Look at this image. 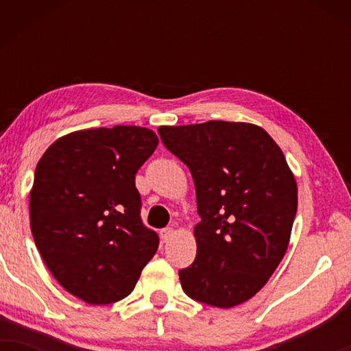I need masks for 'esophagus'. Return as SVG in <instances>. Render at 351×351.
<instances>
[{
	"label": "esophagus",
	"mask_w": 351,
	"mask_h": 351,
	"mask_svg": "<svg viewBox=\"0 0 351 351\" xmlns=\"http://www.w3.org/2000/svg\"><path fill=\"white\" fill-rule=\"evenodd\" d=\"M172 234H174V228H171V227H167V228H162L161 232H160L161 241H162V243H166L167 239H171Z\"/></svg>",
	"instance_id": "obj_1"
}]
</instances>
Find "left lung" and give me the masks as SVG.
I'll list each match as a JSON object with an SVG mask.
<instances>
[{
  "label": "left lung",
  "mask_w": 351,
  "mask_h": 351,
  "mask_svg": "<svg viewBox=\"0 0 351 351\" xmlns=\"http://www.w3.org/2000/svg\"><path fill=\"white\" fill-rule=\"evenodd\" d=\"M158 134L189 166L201 217L195 262L179 271L182 289L219 308L243 304L265 286L289 244L297 185L286 158L247 123L161 126Z\"/></svg>",
  "instance_id": "1"
}]
</instances>
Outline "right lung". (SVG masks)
Wrapping results in <instances>:
<instances>
[{
  "label": "right lung",
  "mask_w": 351,
  "mask_h": 351,
  "mask_svg": "<svg viewBox=\"0 0 351 351\" xmlns=\"http://www.w3.org/2000/svg\"><path fill=\"white\" fill-rule=\"evenodd\" d=\"M155 132L113 126L71 132L47 148L30 193V227L46 267L71 295L107 305L129 295L160 238L142 222L136 174Z\"/></svg>",
  "instance_id": "obj_1"
}]
</instances>
